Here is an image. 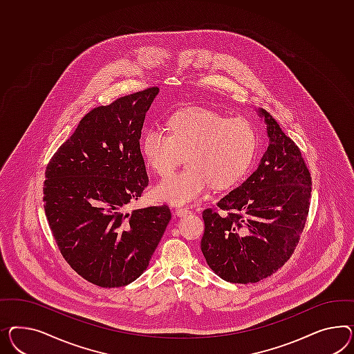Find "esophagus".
Listing matches in <instances>:
<instances>
[{"label": "esophagus", "mask_w": 354, "mask_h": 354, "mask_svg": "<svg viewBox=\"0 0 354 354\" xmlns=\"http://www.w3.org/2000/svg\"><path fill=\"white\" fill-rule=\"evenodd\" d=\"M188 214H191V211L188 210L187 207H176L175 209V215H178V216H185Z\"/></svg>", "instance_id": "obj_1"}]
</instances>
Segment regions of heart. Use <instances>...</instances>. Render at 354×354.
<instances>
[{
	"instance_id": "obj_1",
	"label": "heart",
	"mask_w": 354,
	"mask_h": 354,
	"mask_svg": "<svg viewBox=\"0 0 354 354\" xmlns=\"http://www.w3.org/2000/svg\"><path fill=\"white\" fill-rule=\"evenodd\" d=\"M169 131L148 129L142 139L147 165L165 176L182 161L187 167L153 188V197L185 205L205 196L209 185L225 189L249 171L258 149V134L246 118H228L206 108H188L172 115Z\"/></svg>"
}]
</instances>
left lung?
Here are the masks:
<instances>
[{
	"mask_svg": "<svg viewBox=\"0 0 354 354\" xmlns=\"http://www.w3.org/2000/svg\"><path fill=\"white\" fill-rule=\"evenodd\" d=\"M264 117L269 138L258 169L202 214L201 250L209 267L232 283H254L273 274L292 255L306 225L312 178L301 152Z\"/></svg>",
	"mask_w": 354,
	"mask_h": 354,
	"instance_id": "left-lung-1",
	"label": "left lung"
}]
</instances>
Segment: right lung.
I'll return each mask as SVG.
<instances>
[{
    "mask_svg": "<svg viewBox=\"0 0 354 354\" xmlns=\"http://www.w3.org/2000/svg\"><path fill=\"white\" fill-rule=\"evenodd\" d=\"M158 91L149 87L90 111L45 171L44 207L57 248L97 286L142 276L171 220L166 205L126 211L148 185L140 135Z\"/></svg>",
    "mask_w": 354,
    "mask_h": 354,
    "instance_id": "right-lung-1",
    "label": "right lung"
}]
</instances>
